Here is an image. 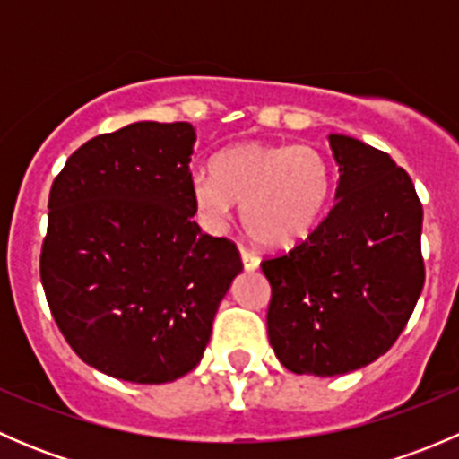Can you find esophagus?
<instances>
[{
    "mask_svg": "<svg viewBox=\"0 0 459 459\" xmlns=\"http://www.w3.org/2000/svg\"><path fill=\"white\" fill-rule=\"evenodd\" d=\"M239 255H242V264L247 271H255V268L259 266V257L255 255V253L248 251V248H239Z\"/></svg>",
    "mask_w": 459,
    "mask_h": 459,
    "instance_id": "34e87169",
    "label": "esophagus"
}]
</instances>
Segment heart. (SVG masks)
<instances>
[{
	"instance_id": "1",
	"label": "heart",
	"mask_w": 459,
	"mask_h": 459,
	"mask_svg": "<svg viewBox=\"0 0 459 459\" xmlns=\"http://www.w3.org/2000/svg\"><path fill=\"white\" fill-rule=\"evenodd\" d=\"M331 186V161L317 146L242 142L226 148L212 170L193 175L191 195L211 230H220L242 202L247 233L262 247L289 248L316 229Z\"/></svg>"
}]
</instances>
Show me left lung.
I'll list each match as a JSON object with an SVG mask.
<instances>
[{"label": "left lung", "mask_w": 459, "mask_h": 459, "mask_svg": "<svg viewBox=\"0 0 459 459\" xmlns=\"http://www.w3.org/2000/svg\"><path fill=\"white\" fill-rule=\"evenodd\" d=\"M335 204L304 242L266 257L268 342L289 371L342 375L386 353L424 286L422 202L391 155L328 135Z\"/></svg>", "instance_id": "obj_1"}]
</instances>
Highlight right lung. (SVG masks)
I'll return each instance as SVG.
<instances>
[{
	"label": "right lung",
	"instance_id": "right-lung-1",
	"mask_svg": "<svg viewBox=\"0 0 459 459\" xmlns=\"http://www.w3.org/2000/svg\"><path fill=\"white\" fill-rule=\"evenodd\" d=\"M188 122H135L68 157L48 197L39 275L50 313L88 367L164 384L200 364L238 247L202 233Z\"/></svg>",
	"mask_w": 459,
	"mask_h": 459
}]
</instances>
